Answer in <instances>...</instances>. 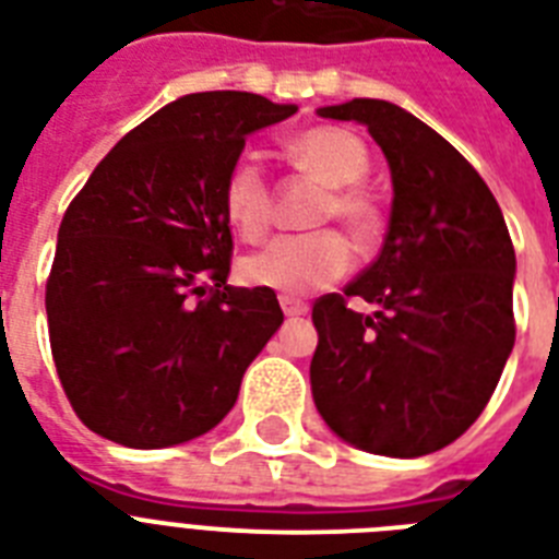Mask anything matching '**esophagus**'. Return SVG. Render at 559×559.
<instances>
[{
	"instance_id": "34e87169",
	"label": "esophagus",
	"mask_w": 559,
	"mask_h": 559,
	"mask_svg": "<svg viewBox=\"0 0 559 559\" xmlns=\"http://www.w3.org/2000/svg\"><path fill=\"white\" fill-rule=\"evenodd\" d=\"M281 310H284V316H305L310 307H307V301H301V298L296 296H281Z\"/></svg>"
}]
</instances>
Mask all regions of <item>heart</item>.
Returning <instances> with one entry per match:
<instances>
[{
  "instance_id": "b5f03b06",
  "label": "heart",
  "mask_w": 559,
  "mask_h": 559,
  "mask_svg": "<svg viewBox=\"0 0 559 559\" xmlns=\"http://www.w3.org/2000/svg\"><path fill=\"white\" fill-rule=\"evenodd\" d=\"M289 162L324 186L313 211V226H342L354 237H371L380 214L359 182L368 174V151L357 135L342 127H313L287 144ZM270 179L252 153H243L228 168L223 182V214L243 240H258L272 223ZM354 263V249L340 231L322 228L313 235L275 237L240 261V278L252 287L281 293H310L340 281Z\"/></svg>"
}]
</instances>
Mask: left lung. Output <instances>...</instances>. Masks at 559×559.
Masks as SVG:
<instances>
[{"instance_id":"obj_1","label":"left lung","mask_w":559,"mask_h":559,"mask_svg":"<svg viewBox=\"0 0 559 559\" xmlns=\"http://www.w3.org/2000/svg\"><path fill=\"white\" fill-rule=\"evenodd\" d=\"M319 116L368 127L394 200L377 261L313 305L316 408L359 450L429 455L476 424L511 357V235L476 168L403 107L354 98ZM350 295L378 310L350 311Z\"/></svg>"}]
</instances>
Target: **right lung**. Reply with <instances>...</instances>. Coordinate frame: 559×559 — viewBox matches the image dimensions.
Here are the masks:
<instances>
[{"mask_svg": "<svg viewBox=\"0 0 559 559\" xmlns=\"http://www.w3.org/2000/svg\"><path fill=\"white\" fill-rule=\"evenodd\" d=\"M298 107L197 92L130 130L69 202L46 281L51 357L100 438L159 450L231 412L284 322L266 287H231L223 182L246 135Z\"/></svg>", "mask_w": 559, "mask_h": 559, "instance_id": "obj_1", "label": "right lung"}]
</instances>
